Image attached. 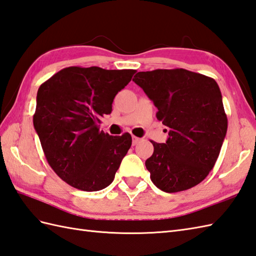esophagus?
Segmentation results:
<instances>
[{
	"instance_id": "esophagus-1",
	"label": "esophagus",
	"mask_w": 256,
	"mask_h": 256,
	"mask_svg": "<svg viewBox=\"0 0 256 256\" xmlns=\"http://www.w3.org/2000/svg\"><path fill=\"white\" fill-rule=\"evenodd\" d=\"M132 140H133V145L135 146V145H138V142L142 140L140 138H136V136H133V138H132Z\"/></svg>"
}]
</instances>
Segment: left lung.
<instances>
[{
  "mask_svg": "<svg viewBox=\"0 0 256 256\" xmlns=\"http://www.w3.org/2000/svg\"><path fill=\"white\" fill-rule=\"evenodd\" d=\"M138 84L169 128L166 142H156L146 168L155 186L167 193L186 191L214 168L228 128L220 89L215 80L184 68L138 72Z\"/></svg>",
  "mask_w": 256,
  "mask_h": 256,
  "instance_id": "8db88e82",
  "label": "left lung"
}]
</instances>
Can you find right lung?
<instances>
[{"instance_id": "add662e5", "label": "right lung", "mask_w": 256, "mask_h": 256, "mask_svg": "<svg viewBox=\"0 0 256 256\" xmlns=\"http://www.w3.org/2000/svg\"><path fill=\"white\" fill-rule=\"evenodd\" d=\"M135 72L70 66L39 87L34 126L48 164L70 186L94 192L114 181L132 138L111 136L99 124Z\"/></svg>"}]
</instances>
